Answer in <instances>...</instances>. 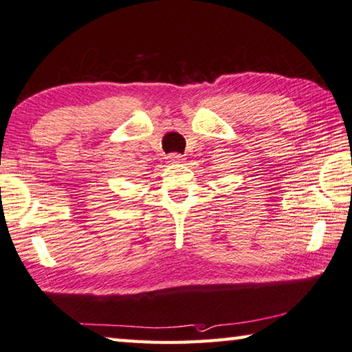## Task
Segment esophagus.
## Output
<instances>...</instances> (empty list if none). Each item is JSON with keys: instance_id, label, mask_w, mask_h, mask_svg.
<instances>
[{"instance_id": "1", "label": "esophagus", "mask_w": 352, "mask_h": 352, "mask_svg": "<svg viewBox=\"0 0 352 352\" xmlns=\"http://www.w3.org/2000/svg\"><path fill=\"white\" fill-rule=\"evenodd\" d=\"M181 160H182L181 154H170L168 156V162H171V164H177V162H181Z\"/></svg>"}]
</instances>
